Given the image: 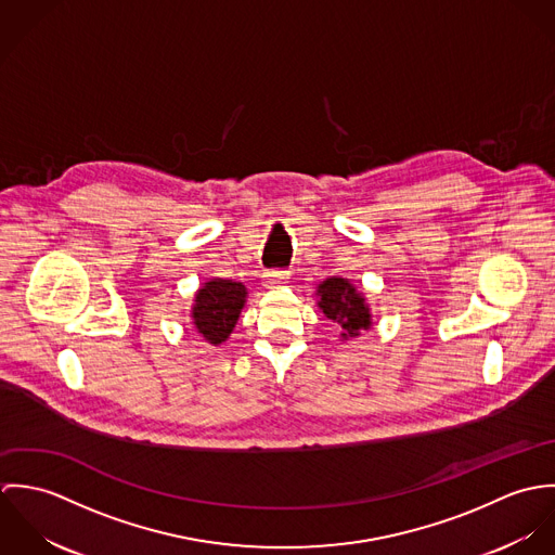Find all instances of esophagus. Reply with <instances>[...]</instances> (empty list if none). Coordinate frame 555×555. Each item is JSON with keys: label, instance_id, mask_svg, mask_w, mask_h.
Listing matches in <instances>:
<instances>
[{"label": "esophagus", "instance_id": "esophagus-1", "mask_svg": "<svg viewBox=\"0 0 555 555\" xmlns=\"http://www.w3.org/2000/svg\"><path fill=\"white\" fill-rule=\"evenodd\" d=\"M286 271H267L264 273V286H278L286 282Z\"/></svg>", "mask_w": 555, "mask_h": 555}]
</instances>
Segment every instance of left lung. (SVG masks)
Instances as JSON below:
<instances>
[{
  "label": "left lung",
  "instance_id": "1",
  "mask_svg": "<svg viewBox=\"0 0 555 555\" xmlns=\"http://www.w3.org/2000/svg\"><path fill=\"white\" fill-rule=\"evenodd\" d=\"M318 308L324 312V317L337 324L346 335H357L359 328H370V310L365 306V299L354 291L352 284H348L341 278H328L318 286Z\"/></svg>",
  "mask_w": 555,
  "mask_h": 555
}]
</instances>
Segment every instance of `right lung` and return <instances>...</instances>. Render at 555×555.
Here are the masks:
<instances>
[{
    "label": "right lung",
    "mask_w": 555,
    "mask_h": 555,
    "mask_svg": "<svg viewBox=\"0 0 555 555\" xmlns=\"http://www.w3.org/2000/svg\"><path fill=\"white\" fill-rule=\"evenodd\" d=\"M245 286L233 280H211L198 295L192 310L198 333L211 344H222L237 324L238 312L245 304Z\"/></svg>",
    "instance_id": "obj_1"
}]
</instances>
